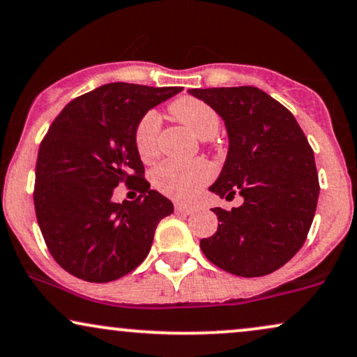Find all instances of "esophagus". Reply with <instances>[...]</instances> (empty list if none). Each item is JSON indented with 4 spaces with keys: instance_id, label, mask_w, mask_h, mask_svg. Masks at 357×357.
<instances>
[{
    "instance_id": "1",
    "label": "esophagus",
    "mask_w": 357,
    "mask_h": 357,
    "mask_svg": "<svg viewBox=\"0 0 357 357\" xmlns=\"http://www.w3.org/2000/svg\"><path fill=\"white\" fill-rule=\"evenodd\" d=\"M174 211L178 212V214L189 215V214H192V212H194V207L192 206H188V204H183V202H176Z\"/></svg>"
}]
</instances>
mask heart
<instances>
[{"instance_id":"obj_1","label":"heart","mask_w":357,"mask_h":357,"mask_svg":"<svg viewBox=\"0 0 357 357\" xmlns=\"http://www.w3.org/2000/svg\"><path fill=\"white\" fill-rule=\"evenodd\" d=\"M169 112L188 125L199 138H211L219 130V114L209 103L196 97H181L171 103ZM135 148L143 161H151L160 151V119L156 112H146L135 126ZM214 168L206 160H166L153 171V184L173 199H189L211 181Z\"/></svg>"}]
</instances>
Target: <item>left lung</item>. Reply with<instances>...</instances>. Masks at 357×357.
<instances>
[{
    "mask_svg": "<svg viewBox=\"0 0 357 357\" xmlns=\"http://www.w3.org/2000/svg\"><path fill=\"white\" fill-rule=\"evenodd\" d=\"M214 107L229 135V153L218 181L209 188L227 201L243 197L231 211L214 207L219 227L201 249L225 272L261 277L298 252L317 211L319 183L314 155L291 112L257 87L191 89Z\"/></svg>",
    "mask_w": 357,
    "mask_h": 357,
    "instance_id": "left-lung-1",
    "label": "left lung"
}]
</instances>
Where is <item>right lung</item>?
<instances>
[{
	"label": "right lung",
	"instance_id": "right-lung-1",
	"mask_svg": "<svg viewBox=\"0 0 357 357\" xmlns=\"http://www.w3.org/2000/svg\"><path fill=\"white\" fill-rule=\"evenodd\" d=\"M181 90L107 84L70 100L49 126L36 161L34 209L44 242L66 272L107 283L146 259L173 202L143 176L135 126ZM120 182L137 189V200L113 202Z\"/></svg>",
	"mask_w": 357,
	"mask_h": 357
}]
</instances>
